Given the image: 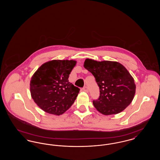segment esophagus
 Returning <instances> with one entry per match:
<instances>
[{"label": "esophagus", "instance_id": "34e87169", "mask_svg": "<svg viewBox=\"0 0 160 160\" xmlns=\"http://www.w3.org/2000/svg\"><path fill=\"white\" fill-rule=\"evenodd\" d=\"M83 90L84 91L86 92H88V91H89L88 88L87 86L84 87L83 88Z\"/></svg>", "mask_w": 160, "mask_h": 160}]
</instances>
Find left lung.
<instances>
[{
    "label": "left lung",
    "mask_w": 160,
    "mask_h": 160,
    "mask_svg": "<svg viewBox=\"0 0 160 160\" xmlns=\"http://www.w3.org/2000/svg\"><path fill=\"white\" fill-rule=\"evenodd\" d=\"M84 67L91 72L99 87V98L93 101L99 112L104 115L118 114L129 106L135 95L136 84L122 64L87 59Z\"/></svg>",
    "instance_id": "left-lung-1"
}]
</instances>
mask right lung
I'll return each mask as SVG.
<instances>
[{
	"mask_svg": "<svg viewBox=\"0 0 160 160\" xmlns=\"http://www.w3.org/2000/svg\"><path fill=\"white\" fill-rule=\"evenodd\" d=\"M76 61L53 60L42 65L33 75L31 96L42 110L60 115L74 102L80 89L69 82Z\"/></svg>",
	"mask_w": 160,
	"mask_h": 160,
	"instance_id": "1",
	"label": "right lung"
}]
</instances>
